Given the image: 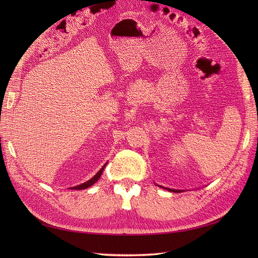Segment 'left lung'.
<instances>
[{
	"label": "left lung",
	"instance_id": "1",
	"mask_svg": "<svg viewBox=\"0 0 258 258\" xmlns=\"http://www.w3.org/2000/svg\"><path fill=\"white\" fill-rule=\"evenodd\" d=\"M159 187H161V188H165L166 190H169V191H171V192H183L184 190H181V189H173V188H168V187H163V186H160V185H158Z\"/></svg>",
	"mask_w": 258,
	"mask_h": 258
}]
</instances>
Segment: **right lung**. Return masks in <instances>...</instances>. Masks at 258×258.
Here are the masks:
<instances>
[{"mask_svg": "<svg viewBox=\"0 0 258 258\" xmlns=\"http://www.w3.org/2000/svg\"><path fill=\"white\" fill-rule=\"evenodd\" d=\"M106 165H107V162L105 163V165L101 168L100 170H99V172L93 176V177H91L90 179H88L87 182H85V183H83V184H81V185H77V186H74V187H72V189H86V188H88V187H90V186H92L93 184L95 183H97V181L98 179L101 177V175H102V172H103V170H104V168L106 167Z\"/></svg>", "mask_w": 258, "mask_h": 258, "instance_id": "obj_1", "label": "right lung"}]
</instances>
